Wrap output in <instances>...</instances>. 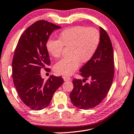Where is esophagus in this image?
<instances>
[{
  "mask_svg": "<svg viewBox=\"0 0 134 134\" xmlns=\"http://www.w3.org/2000/svg\"><path fill=\"white\" fill-rule=\"evenodd\" d=\"M63 79L64 81H69V80H71V78L69 77H67V76H64Z\"/></svg>",
  "mask_w": 134,
  "mask_h": 134,
  "instance_id": "obj_1",
  "label": "esophagus"
}]
</instances>
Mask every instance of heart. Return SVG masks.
I'll return each mask as SVG.
<instances>
[{
  "instance_id": "b5f03b06",
  "label": "heart",
  "mask_w": 134,
  "mask_h": 134,
  "mask_svg": "<svg viewBox=\"0 0 134 134\" xmlns=\"http://www.w3.org/2000/svg\"><path fill=\"white\" fill-rule=\"evenodd\" d=\"M100 42L99 31L94 28L77 26L63 30L58 40L50 39L46 44L48 52L55 58H59L64 47H70L69 58L57 63L54 70L57 73L70 75L77 69L80 62L85 63L94 55Z\"/></svg>"
}]
</instances>
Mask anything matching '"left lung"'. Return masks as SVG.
<instances>
[{
	"mask_svg": "<svg viewBox=\"0 0 134 134\" xmlns=\"http://www.w3.org/2000/svg\"><path fill=\"white\" fill-rule=\"evenodd\" d=\"M100 42L96 52L79 71L84 79L73 80V90L70 94L75 107L83 110L95 107L105 98L113 79V50L107 33L99 27ZM88 78L90 83L83 84Z\"/></svg>",
	"mask_w": 134,
	"mask_h": 134,
	"instance_id": "1",
	"label": "left lung"
}]
</instances>
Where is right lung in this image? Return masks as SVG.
Wrapping results in <instances>:
<instances>
[{
    "label": "right lung",
    "mask_w": 134,
    "mask_h": 134,
    "mask_svg": "<svg viewBox=\"0 0 134 134\" xmlns=\"http://www.w3.org/2000/svg\"><path fill=\"white\" fill-rule=\"evenodd\" d=\"M61 27L48 21H36L21 35L12 60V77L18 96L30 109L47 107L53 95L63 84L61 76H50L46 81L40 76V69L50 64L46 44L53 31ZM46 71L49 69L44 68Z\"/></svg>",
    "instance_id": "right-lung-1"
}]
</instances>
